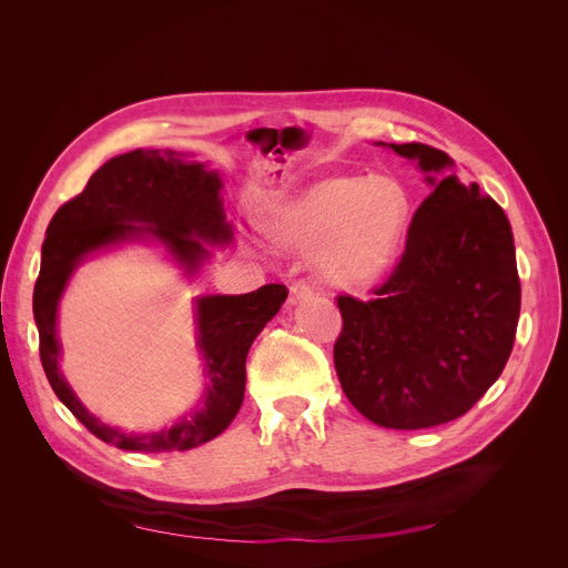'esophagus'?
I'll list each match as a JSON object with an SVG mask.
<instances>
[{
  "label": "esophagus",
  "instance_id": "1",
  "mask_svg": "<svg viewBox=\"0 0 568 568\" xmlns=\"http://www.w3.org/2000/svg\"><path fill=\"white\" fill-rule=\"evenodd\" d=\"M311 296H313V286L307 284V282L298 280V282L291 284V291H288V301L291 303H298V301H305V298H311Z\"/></svg>",
  "mask_w": 568,
  "mask_h": 568
}]
</instances>
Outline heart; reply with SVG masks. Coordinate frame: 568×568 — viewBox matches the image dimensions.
Here are the masks:
<instances>
[{
  "label": "heart",
  "instance_id": "heart-1",
  "mask_svg": "<svg viewBox=\"0 0 568 568\" xmlns=\"http://www.w3.org/2000/svg\"><path fill=\"white\" fill-rule=\"evenodd\" d=\"M409 217V196L393 178L343 175L313 184L282 211L274 236L311 251L322 277L359 286L384 274Z\"/></svg>",
  "mask_w": 568,
  "mask_h": 568
}]
</instances>
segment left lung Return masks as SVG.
<instances>
[{
  "label": "left lung",
  "instance_id": "obj_1",
  "mask_svg": "<svg viewBox=\"0 0 568 568\" xmlns=\"http://www.w3.org/2000/svg\"><path fill=\"white\" fill-rule=\"evenodd\" d=\"M434 186L412 215L405 253L372 301L338 296L334 365L369 422L415 432L469 412L503 374L521 284L505 211L450 173L445 151L390 144Z\"/></svg>",
  "mask_w": 568,
  "mask_h": 568
}]
</instances>
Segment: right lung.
I'll list each match as a JSON object with an SVG mask.
<instances>
[{"label":"right lung","mask_w":568,"mask_h":568,"mask_svg":"<svg viewBox=\"0 0 568 568\" xmlns=\"http://www.w3.org/2000/svg\"><path fill=\"white\" fill-rule=\"evenodd\" d=\"M220 189L222 180L215 170L186 161L182 153L134 149L101 165L82 194L65 201L47 227L40 277L32 294L42 367L59 400L97 438L120 450H192L225 432L244 403L251 343L280 313L288 291L284 284H265L242 296L196 298L199 351L211 386L192 417L165 432L142 436L99 422L61 376L57 338L61 294L73 270L90 253L132 239H159L186 272H196L209 257L205 242H232Z\"/></svg>","instance_id":"1"}]
</instances>
